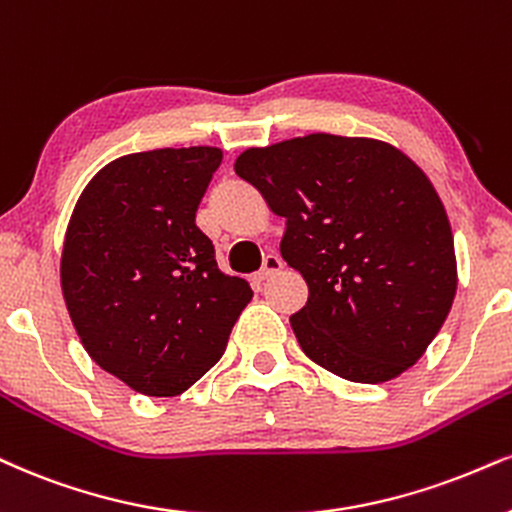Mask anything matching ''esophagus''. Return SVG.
<instances>
[{
  "mask_svg": "<svg viewBox=\"0 0 512 512\" xmlns=\"http://www.w3.org/2000/svg\"><path fill=\"white\" fill-rule=\"evenodd\" d=\"M282 266H285V263H282V258H280V256L268 254L266 258H263V268L258 270L256 280H258V282H266L268 277H273L275 273H280Z\"/></svg>",
  "mask_w": 512,
  "mask_h": 512,
  "instance_id": "obj_1",
  "label": "esophagus"
}]
</instances>
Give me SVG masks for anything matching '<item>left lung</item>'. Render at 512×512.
<instances>
[{
  "instance_id": "left-lung-1",
  "label": "left lung",
  "mask_w": 512,
  "mask_h": 512,
  "mask_svg": "<svg viewBox=\"0 0 512 512\" xmlns=\"http://www.w3.org/2000/svg\"><path fill=\"white\" fill-rule=\"evenodd\" d=\"M235 173L287 220L280 254L308 285L289 323L306 356L363 384L418 363L458 285L427 175L387 142L325 132L246 149Z\"/></svg>"
}]
</instances>
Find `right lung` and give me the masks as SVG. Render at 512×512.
<instances>
[{
    "label": "right lung",
    "instance_id": "obj_1",
    "mask_svg": "<svg viewBox=\"0 0 512 512\" xmlns=\"http://www.w3.org/2000/svg\"><path fill=\"white\" fill-rule=\"evenodd\" d=\"M216 147L154 149L104 166L80 194L61 289L92 361L147 396H178L223 356L249 282L220 273L197 208Z\"/></svg>",
    "mask_w": 512,
    "mask_h": 512
}]
</instances>
